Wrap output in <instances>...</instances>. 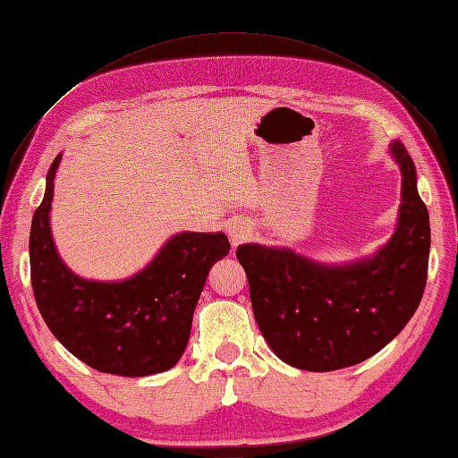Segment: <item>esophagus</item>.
<instances>
[{
	"label": "esophagus",
	"instance_id": "1",
	"mask_svg": "<svg viewBox=\"0 0 458 458\" xmlns=\"http://www.w3.org/2000/svg\"><path fill=\"white\" fill-rule=\"evenodd\" d=\"M229 235H231V239H233V242H241L242 239H244V227L242 225H229Z\"/></svg>",
	"mask_w": 458,
	"mask_h": 458
}]
</instances>
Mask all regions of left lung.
<instances>
[{
    "mask_svg": "<svg viewBox=\"0 0 458 458\" xmlns=\"http://www.w3.org/2000/svg\"><path fill=\"white\" fill-rule=\"evenodd\" d=\"M393 155L403 171L400 219L371 260L328 267L285 249H237L262 336L297 369L336 371L361 363L416 313L428 280L429 214L404 145L394 141Z\"/></svg>",
    "mask_w": 458,
    "mask_h": 458,
    "instance_id": "left-lung-1",
    "label": "left lung"
}]
</instances>
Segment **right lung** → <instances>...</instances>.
I'll return each mask as SVG.
<instances>
[{
    "instance_id": "add662e5",
    "label": "right lung",
    "mask_w": 458,
    "mask_h": 458,
    "mask_svg": "<svg viewBox=\"0 0 458 458\" xmlns=\"http://www.w3.org/2000/svg\"><path fill=\"white\" fill-rule=\"evenodd\" d=\"M32 216L29 252L37 307L55 338L100 373L145 377L181 360L209 267L229 254L223 233H181L145 270L126 282H87L72 274L54 249L48 214L54 174Z\"/></svg>"
}]
</instances>
